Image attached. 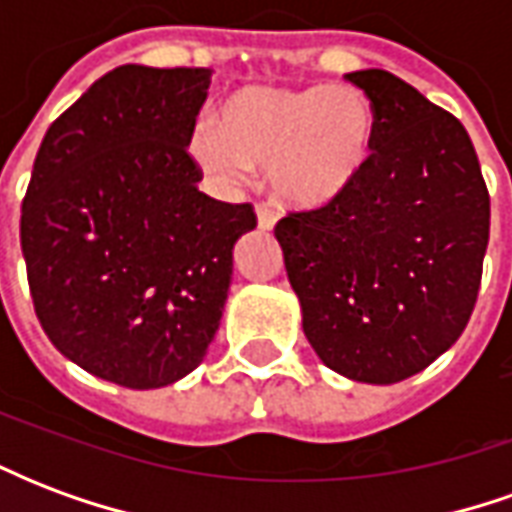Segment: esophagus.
I'll return each instance as SVG.
<instances>
[{"label":"esophagus","instance_id":"obj_1","mask_svg":"<svg viewBox=\"0 0 512 512\" xmlns=\"http://www.w3.org/2000/svg\"><path fill=\"white\" fill-rule=\"evenodd\" d=\"M277 224V213L271 211L268 205H257V227L260 230H274Z\"/></svg>","mask_w":512,"mask_h":512}]
</instances>
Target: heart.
<instances>
[{"label":"heart","instance_id":"1","mask_svg":"<svg viewBox=\"0 0 512 512\" xmlns=\"http://www.w3.org/2000/svg\"><path fill=\"white\" fill-rule=\"evenodd\" d=\"M376 112L359 87L249 84L227 95L219 126L202 117L186 136L189 158L222 189L268 172L271 194L296 211L340 200L365 172Z\"/></svg>","mask_w":512,"mask_h":512}]
</instances>
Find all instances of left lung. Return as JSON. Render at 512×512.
Returning <instances> with one entry per match:
<instances>
[{
    "label": "left lung",
    "instance_id": "8db88e82",
    "mask_svg": "<svg viewBox=\"0 0 512 512\" xmlns=\"http://www.w3.org/2000/svg\"><path fill=\"white\" fill-rule=\"evenodd\" d=\"M373 104L365 172L340 200L274 227L301 326L326 367L397 384L472 318L491 200L458 117L389 71L345 73Z\"/></svg>",
    "mask_w": 512,
    "mask_h": 512
}]
</instances>
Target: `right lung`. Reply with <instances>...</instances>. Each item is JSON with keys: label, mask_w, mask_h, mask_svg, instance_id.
Returning a JSON list of instances; mask_svg holds the SVG:
<instances>
[{"label": "right lung", "mask_w": 512, "mask_h": 512, "mask_svg": "<svg viewBox=\"0 0 512 512\" xmlns=\"http://www.w3.org/2000/svg\"><path fill=\"white\" fill-rule=\"evenodd\" d=\"M208 68L120 65L40 142L21 252L43 332L93 376L158 389L200 365L252 205L202 194L186 136Z\"/></svg>", "instance_id": "1"}]
</instances>
